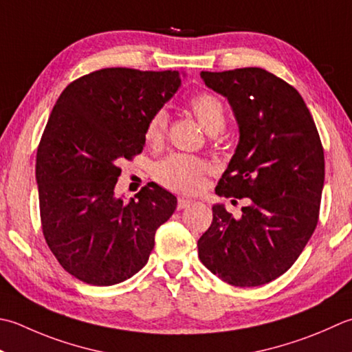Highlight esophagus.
Wrapping results in <instances>:
<instances>
[{
    "label": "esophagus",
    "instance_id": "obj_1",
    "mask_svg": "<svg viewBox=\"0 0 352 352\" xmlns=\"http://www.w3.org/2000/svg\"><path fill=\"white\" fill-rule=\"evenodd\" d=\"M194 203L192 201V199H189V198H178V204H177V209L178 210H183V209H186V208H189V206Z\"/></svg>",
    "mask_w": 352,
    "mask_h": 352
}]
</instances>
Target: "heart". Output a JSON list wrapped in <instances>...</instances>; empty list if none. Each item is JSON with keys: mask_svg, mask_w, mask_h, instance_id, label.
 <instances>
[{"mask_svg": "<svg viewBox=\"0 0 352 352\" xmlns=\"http://www.w3.org/2000/svg\"><path fill=\"white\" fill-rule=\"evenodd\" d=\"M189 108L194 113L206 133L217 135L223 133L227 122V114L223 102L210 93H201L189 100ZM168 129V114L158 109L146 123L144 140L149 146H160ZM209 172L208 163L198 157L172 154L157 163L154 169L155 180L174 192L194 194L204 184V177Z\"/></svg>", "mask_w": 352, "mask_h": 352, "instance_id": "1", "label": "heart"}]
</instances>
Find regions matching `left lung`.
<instances>
[{
    "mask_svg": "<svg viewBox=\"0 0 352 352\" xmlns=\"http://www.w3.org/2000/svg\"><path fill=\"white\" fill-rule=\"evenodd\" d=\"M201 78L229 100L239 126L215 192L249 204L239 219L213 206L198 256L227 284L264 285L294 264L318 226L325 180L320 137L298 89L263 68L201 72Z\"/></svg>",
    "mask_w": 352,
    "mask_h": 352,
    "instance_id": "1",
    "label": "left lung"
}]
</instances>
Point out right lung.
<instances>
[{
    "label": "right lung",
    "instance_id": "obj_1",
    "mask_svg": "<svg viewBox=\"0 0 352 352\" xmlns=\"http://www.w3.org/2000/svg\"><path fill=\"white\" fill-rule=\"evenodd\" d=\"M182 85L178 72L102 68L68 85L53 107L36 153L41 224L72 276L114 285L148 263L158 227L177 198L148 183L135 199L117 197L122 158L144 146V129Z\"/></svg>",
    "mask_w": 352,
    "mask_h": 352
}]
</instances>
